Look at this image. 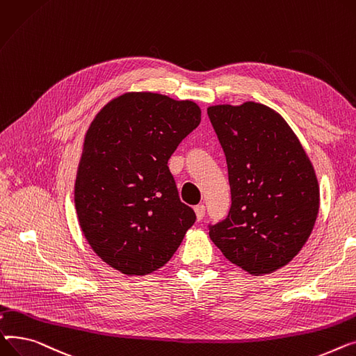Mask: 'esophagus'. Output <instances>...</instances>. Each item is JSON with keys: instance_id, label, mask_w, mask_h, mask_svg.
Instances as JSON below:
<instances>
[{"instance_id": "esophagus-1", "label": "esophagus", "mask_w": 356, "mask_h": 356, "mask_svg": "<svg viewBox=\"0 0 356 356\" xmlns=\"http://www.w3.org/2000/svg\"><path fill=\"white\" fill-rule=\"evenodd\" d=\"M194 211H195V216H197V220L198 221H201L202 218H204V216H205V205H197L195 208H194Z\"/></svg>"}]
</instances>
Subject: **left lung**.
<instances>
[{
	"label": "left lung",
	"mask_w": 356,
	"mask_h": 356,
	"mask_svg": "<svg viewBox=\"0 0 356 356\" xmlns=\"http://www.w3.org/2000/svg\"><path fill=\"white\" fill-rule=\"evenodd\" d=\"M207 113L232 190L228 216L210 225V238L247 273H273L293 260L315 225V170L287 122L266 104H217Z\"/></svg>",
	"instance_id": "left-lung-1"
}]
</instances>
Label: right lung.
<instances>
[{
	"label": "right lung",
	"mask_w": 356,
	"mask_h": 356,
	"mask_svg": "<svg viewBox=\"0 0 356 356\" xmlns=\"http://www.w3.org/2000/svg\"><path fill=\"white\" fill-rule=\"evenodd\" d=\"M201 122L193 100L151 92L112 99L86 132L74 184L83 234L127 276L161 268L195 222L181 202L168 159Z\"/></svg>",
	"instance_id": "right-lung-1"
}]
</instances>
